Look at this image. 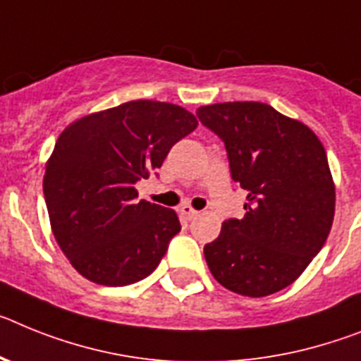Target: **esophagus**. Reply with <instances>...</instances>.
<instances>
[{"instance_id": "obj_1", "label": "esophagus", "mask_w": 361, "mask_h": 361, "mask_svg": "<svg viewBox=\"0 0 361 361\" xmlns=\"http://www.w3.org/2000/svg\"><path fill=\"white\" fill-rule=\"evenodd\" d=\"M180 214L183 216V218H187V219H192L194 216H198V211H196V209H192V207L185 203V205L180 207Z\"/></svg>"}]
</instances>
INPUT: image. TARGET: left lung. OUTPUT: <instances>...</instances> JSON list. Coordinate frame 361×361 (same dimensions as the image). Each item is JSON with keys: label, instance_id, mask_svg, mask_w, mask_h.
I'll use <instances>...</instances> for the list:
<instances>
[{"label": "left lung", "instance_id": "1", "mask_svg": "<svg viewBox=\"0 0 361 361\" xmlns=\"http://www.w3.org/2000/svg\"><path fill=\"white\" fill-rule=\"evenodd\" d=\"M200 121L225 143L231 176L247 190L245 216L227 219L203 247L225 289L262 298L300 278L334 218V181L311 128L259 102L200 106Z\"/></svg>", "mask_w": 361, "mask_h": 361}]
</instances>
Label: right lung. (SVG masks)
Segmentation results:
<instances>
[{"label":"right lung","mask_w":361,"mask_h":361,"mask_svg":"<svg viewBox=\"0 0 361 361\" xmlns=\"http://www.w3.org/2000/svg\"><path fill=\"white\" fill-rule=\"evenodd\" d=\"M196 127L183 106L136 99L83 116L59 134L43 194L59 249L83 278L123 287L158 267L180 219L172 209L137 202L134 185Z\"/></svg>","instance_id":"1"}]
</instances>
